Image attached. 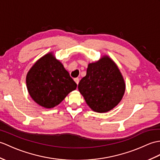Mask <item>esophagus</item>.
I'll return each instance as SVG.
<instances>
[{
	"label": "esophagus",
	"instance_id": "obj_1",
	"mask_svg": "<svg viewBox=\"0 0 160 160\" xmlns=\"http://www.w3.org/2000/svg\"><path fill=\"white\" fill-rule=\"evenodd\" d=\"M74 81L76 82V83L77 84V85L78 84V83H79V81H80V80H79V78H75L74 79Z\"/></svg>",
	"mask_w": 160,
	"mask_h": 160
}]
</instances>
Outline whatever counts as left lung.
I'll list each match as a JSON object with an SVG mask.
<instances>
[{
    "mask_svg": "<svg viewBox=\"0 0 160 160\" xmlns=\"http://www.w3.org/2000/svg\"><path fill=\"white\" fill-rule=\"evenodd\" d=\"M78 88L92 111L104 113L121 101L125 82L116 63L103 55L96 62L88 63L87 75L81 79Z\"/></svg>",
    "mask_w": 160,
    "mask_h": 160,
    "instance_id": "obj_1",
    "label": "left lung"
}]
</instances>
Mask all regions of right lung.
Listing matches in <instances>:
<instances>
[{"instance_id": "right-lung-1", "label": "right lung", "mask_w": 160, "mask_h": 160, "mask_svg": "<svg viewBox=\"0 0 160 160\" xmlns=\"http://www.w3.org/2000/svg\"><path fill=\"white\" fill-rule=\"evenodd\" d=\"M26 82L28 93L34 102L48 109L58 106L77 87L52 52L34 63L27 74Z\"/></svg>"}]
</instances>
